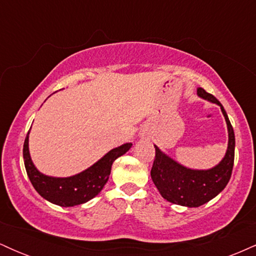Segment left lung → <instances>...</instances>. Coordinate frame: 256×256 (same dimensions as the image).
I'll list each match as a JSON object with an SVG mask.
<instances>
[{
    "instance_id": "left-lung-1",
    "label": "left lung",
    "mask_w": 256,
    "mask_h": 256,
    "mask_svg": "<svg viewBox=\"0 0 256 256\" xmlns=\"http://www.w3.org/2000/svg\"><path fill=\"white\" fill-rule=\"evenodd\" d=\"M198 95L220 106L224 114L228 132V150L224 158L210 170H192L167 156L154 146L155 158L150 171L152 182L161 196L168 202L185 207H200L222 192L230 180L234 160V132L224 107L212 94L202 88L198 89Z\"/></svg>"
}]
</instances>
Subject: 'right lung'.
I'll list each match as a JSON object with an SVG mask.
<instances>
[{"label": "right lung", "instance_id": "1", "mask_svg": "<svg viewBox=\"0 0 256 256\" xmlns=\"http://www.w3.org/2000/svg\"><path fill=\"white\" fill-rule=\"evenodd\" d=\"M28 134L30 131L25 138L22 155L31 184L43 198L61 207H73L85 204L98 196L108 182L114 161L124 155L132 146V143H125L118 148L112 149L98 162L78 174L66 178H56L43 174L34 167L28 152Z\"/></svg>", "mask_w": 256, "mask_h": 256}]
</instances>
